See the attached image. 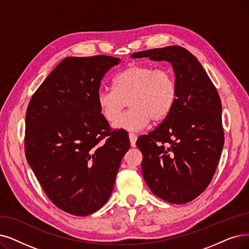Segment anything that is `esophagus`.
<instances>
[{
	"mask_svg": "<svg viewBox=\"0 0 249 249\" xmlns=\"http://www.w3.org/2000/svg\"><path fill=\"white\" fill-rule=\"evenodd\" d=\"M128 138H130V142H131L132 147H135L136 146V141H137V135L134 134V133H130V134H128Z\"/></svg>",
	"mask_w": 249,
	"mask_h": 249,
	"instance_id": "esophagus-1",
	"label": "esophagus"
}]
</instances>
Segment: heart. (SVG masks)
I'll return each instance as SVG.
<instances>
[{"mask_svg":"<svg viewBox=\"0 0 249 249\" xmlns=\"http://www.w3.org/2000/svg\"><path fill=\"white\" fill-rule=\"evenodd\" d=\"M113 88H101L97 103L108 122L116 118L129 100L131 108L114 121L115 127L139 131L149 122L165 119L177 102L178 88L174 72L167 67L133 64L114 79Z\"/></svg>","mask_w":249,"mask_h":249,"instance_id":"b5f03b06","label":"heart"}]
</instances>
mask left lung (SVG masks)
Segmentation results:
<instances>
[{"instance_id":"left-lung-1","label":"left lung","mask_w":249,"mask_h":249,"mask_svg":"<svg viewBox=\"0 0 249 249\" xmlns=\"http://www.w3.org/2000/svg\"><path fill=\"white\" fill-rule=\"evenodd\" d=\"M172 63L177 102L154 131L137 140L143 154L142 173L153 194L183 204L210 185L224 146L222 103L197 58L183 47L168 46L132 54Z\"/></svg>"}]
</instances>
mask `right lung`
I'll list each match as a JSON object with an SVG mask.
<instances>
[{"label":"right lung","mask_w":249,"mask_h":249,"mask_svg":"<svg viewBox=\"0 0 249 249\" xmlns=\"http://www.w3.org/2000/svg\"><path fill=\"white\" fill-rule=\"evenodd\" d=\"M119 62L106 55L64 58L27 106V162L49 199L73 215H89L107 202L131 146L97 103L102 78Z\"/></svg>","instance_id":"right-lung-1"}]
</instances>
